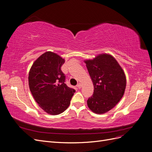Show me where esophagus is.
<instances>
[{
	"label": "esophagus",
	"mask_w": 152,
	"mask_h": 152,
	"mask_svg": "<svg viewBox=\"0 0 152 152\" xmlns=\"http://www.w3.org/2000/svg\"><path fill=\"white\" fill-rule=\"evenodd\" d=\"M81 86H82V85H81L80 83L77 84V88H79V89L81 88Z\"/></svg>",
	"instance_id": "1"
}]
</instances>
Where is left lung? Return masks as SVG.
Returning <instances> with one entry per match:
<instances>
[{"instance_id":"obj_1","label":"left lung","mask_w":152,"mask_h":152,"mask_svg":"<svg viewBox=\"0 0 152 152\" xmlns=\"http://www.w3.org/2000/svg\"><path fill=\"white\" fill-rule=\"evenodd\" d=\"M85 63L94 85V93L87 99V105L96 113H104L122 98L126 86L125 73L110 54L98 55Z\"/></svg>"}]
</instances>
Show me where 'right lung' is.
I'll use <instances>...</instances> for the list:
<instances>
[{
  "mask_svg": "<svg viewBox=\"0 0 152 152\" xmlns=\"http://www.w3.org/2000/svg\"><path fill=\"white\" fill-rule=\"evenodd\" d=\"M65 59L56 53L46 52L34 63L28 83L34 98L45 112L53 115L63 112L70 104L75 90L66 86L61 70Z\"/></svg>",
  "mask_w": 152,
  "mask_h": 152,
  "instance_id": "obj_1",
  "label": "right lung"
}]
</instances>
